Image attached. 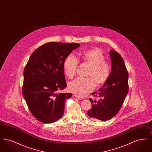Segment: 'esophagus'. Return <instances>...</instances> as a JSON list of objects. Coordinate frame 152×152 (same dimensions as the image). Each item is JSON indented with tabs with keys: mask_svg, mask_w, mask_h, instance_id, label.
Here are the masks:
<instances>
[{
	"mask_svg": "<svg viewBox=\"0 0 152 152\" xmlns=\"http://www.w3.org/2000/svg\"><path fill=\"white\" fill-rule=\"evenodd\" d=\"M72 97L74 99H75L76 100H81V98H80V97L75 95V94H73Z\"/></svg>",
	"mask_w": 152,
	"mask_h": 152,
	"instance_id": "esophagus-1",
	"label": "esophagus"
}]
</instances>
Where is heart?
Masks as SVG:
<instances>
[{
  "mask_svg": "<svg viewBox=\"0 0 152 152\" xmlns=\"http://www.w3.org/2000/svg\"><path fill=\"white\" fill-rule=\"evenodd\" d=\"M81 60L91 65L87 78L79 77L69 83L68 89L73 94L83 97L92 92L96 87V83L102 85L108 80L112 71L111 65L104 60L105 57L101 51L93 49L86 51L81 55ZM79 64V60L73 55H68L64 61L63 71L65 75L72 79L77 72Z\"/></svg>",
  "mask_w": 152,
  "mask_h": 152,
  "instance_id": "b5f03b06",
  "label": "heart"
}]
</instances>
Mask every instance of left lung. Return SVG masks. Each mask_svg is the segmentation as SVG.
Returning <instances> with one entry per match:
<instances>
[{"label": "left lung", "instance_id": "1", "mask_svg": "<svg viewBox=\"0 0 152 152\" xmlns=\"http://www.w3.org/2000/svg\"><path fill=\"white\" fill-rule=\"evenodd\" d=\"M112 72L108 80L99 92L92 95L100 100L91 101L92 107L88 115L94 120L106 121L116 116L122 107L129 91L128 72L121 55L116 51H110Z\"/></svg>", "mask_w": 152, "mask_h": 152}]
</instances>
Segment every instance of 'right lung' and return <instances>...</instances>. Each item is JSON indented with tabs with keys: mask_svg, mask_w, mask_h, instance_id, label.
<instances>
[{
	"mask_svg": "<svg viewBox=\"0 0 152 152\" xmlns=\"http://www.w3.org/2000/svg\"><path fill=\"white\" fill-rule=\"evenodd\" d=\"M79 44L50 42L31 55L24 69L22 93L32 115L44 123H52L63 116L71 93H59L66 87L63 71L65 58Z\"/></svg>",
	"mask_w": 152,
	"mask_h": 152,
	"instance_id": "right-lung-1",
	"label": "right lung"
}]
</instances>
